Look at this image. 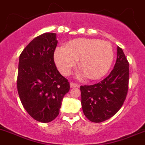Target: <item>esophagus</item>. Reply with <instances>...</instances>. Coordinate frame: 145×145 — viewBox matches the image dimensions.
<instances>
[{"label": "esophagus", "instance_id": "esophagus-1", "mask_svg": "<svg viewBox=\"0 0 145 145\" xmlns=\"http://www.w3.org/2000/svg\"><path fill=\"white\" fill-rule=\"evenodd\" d=\"M78 86H79L78 84H76V83H74V82L70 83V87H71V88H75V87H78Z\"/></svg>", "mask_w": 145, "mask_h": 145}]
</instances>
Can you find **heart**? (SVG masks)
I'll return each instance as SVG.
<instances>
[{"mask_svg":"<svg viewBox=\"0 0 145 145\" xmlns=\"http://www.w3.org/2000/svg\"><path fill=\"white\" fill-rule=\"evenodd\" d=\"M114 57L109 42L97 39L78 38L69 42L66 47H59L54 52V61L60 72L68 76L79 60V68L83 71L79 78L88 76L97 79L105 75L110 68Z\"/></svg>","mask_w":145,"mask_h":145,"instance_id":"1","label":"heart"}]
</instances>
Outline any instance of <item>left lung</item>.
<instances>
[{"mask_svg": "<svg viewBox=\"0 0 145 145\" xmlns=\"http://www.w3.org/2000/svg\"><path fill=\"white\" fill-rule=\"evenodd\" d=\"M129 84V63L120 47L110 74L98 84L81 86V105L86 117L101 123L113 117L123 105Z\"/></svg>", "mask_w": 145, "mask_h": 145, "instance_id": "left-lung-1", "label": "left lung"}]
</instances>
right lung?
<instances>
[{"mask_svg": "<svg viewBox=\"0 0 145 145\" xmlns=\"http://www.w3.org/2000/svg\"><path fill=\"white\" fill-rule=\"evenodd\" d=\"M58 41L56 33L35 37L20 55L17 87L28 114L37 121L49 123L58 116L61 101L70 89L54 61Z\"/></svg>", "mask_w": 145, "mask_h": 145, "instance_id": "obj_1", "label": "right lung"}]
</instances>
